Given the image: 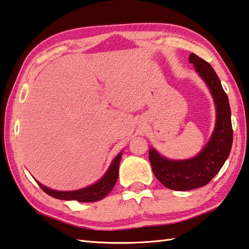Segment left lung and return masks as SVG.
Returning <instances> with one entry per match:
<instances>
[{
    "instance_id": "8db88e82",
    "label": "left lung",
    "mask_w": 249,
    "mask_h": 249,
    "mask_svg": "<svg viewBox=\"0 0 249 249\" xmlns=\"http://www.w3.org/2000/svg\"><path fill=\"white\" fill-rule=\"evenodd\" d=\"M189 62L193 63L213 96L216 107L214 132L199 155L189 160H168L155 149L149 150V160L156 178L165 187L182 192L205 186L209 183L227 161L233 142L231 109L220 79L209 63L195 53L189 55Z\"/></svg>"
}]
</instances>
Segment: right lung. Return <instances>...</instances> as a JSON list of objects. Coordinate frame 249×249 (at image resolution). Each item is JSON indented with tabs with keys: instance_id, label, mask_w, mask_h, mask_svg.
<instances>
[{
	"instance_id": "1",
	"label": "right lung",
	"mask_w": 249,
	"mask_h": 249,
	"mask_svg": "<svg viewBox=\"0 0 249 249\" xmlns=\"http://www.w3.org/2000/svg\"><path fill=\"white\" fill-rule=\"evenodd\" d=\"M121 158H122V152L120 155H117L115 159L113 160L109 170H107L105 176H103L99 182L91 185V186L89 187L79 189V191L58 192V191H54V189H50L46 186H43V185H41L40 183L38 184L44 193H47L49 196L57 198V199L77 200L79 202H93V201L101 200L102 198H105L107 194L112 191V188L114 187L117 178H119V166H120Z\"/></svg>"
}]
</instances>
